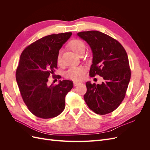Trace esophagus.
Returning a JSON list of instances; mask_svg holds the SVG:
<instances>
[{"mask_svg":"<svg viewBox=\"0 0 150 150\" xmlns=\"http://www.w3.org/2000/svg\"><path fill=\"white\" fill-rule=\"evenodd\" d=\"M81 84V83L77 82V81H74V86H78V85H79V84Z\"/></svg>","mask_w":150,"mask_h":150,"instance_id":"obj_1","label":"esophagus"}]
</instances>
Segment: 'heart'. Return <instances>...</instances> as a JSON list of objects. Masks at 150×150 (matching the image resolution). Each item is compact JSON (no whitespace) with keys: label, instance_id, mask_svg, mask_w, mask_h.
Masks as SVG:
<instances>
[{"label":"heart","instance_id":"obj_1","mask_svg":"<svg viewBox=\"0 0 150 150\" xmlns=\"http://www.w3.org/2000/svg\"><path fill=\"white\" fill-rule=\"evenodd\" d=\"M67 46L78 55L84 53L86 49V45L84 42L78 39H74L70 40ZM61 61V53L59 52L57 57V62L58 64H60ZM85 71L86 69L83 67H71L66 72L65 76L66 78L71 80L80 81L84 78Z\"/></svg>","mask_w":150,"mask_h":150}]
</instances>
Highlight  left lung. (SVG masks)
Here are the masks:
<instances>
[{
  "label": "left lung",
  "mask_w": 150,
  "mask_h": 150,
  "mask_svg": "<svg viewBox=\"0 0 150 150\" xmlns=\"http://www.w3.org/2000/svg\"><path fill=\"white\" fill-rule=\"evenodd\" d=\"M93 52L89 75L103 77L101 84L86 83L84 101L90 110L99 115L115 111L123 100L131 78L127 53L122 45L105 34L97 30L78 33Z\"/></svg>",
  "instance_id": "obj_1"
}]
</instances>
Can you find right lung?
<instances>
[{
    "label": "right lung",
    "instance_id": "obj_1",
    "mask_svg": "<svg viewBox=\"0 0 150 150\" xmlns=\"http://www.w3.org/2000/svg\"><path fill=\"white\" fill-rule=\"evenodd\" d=\"M71 33L51 34L40 39L22 52L16 70V81L23 101L35 116L54 117L65 108V97L73 87L69 80L48 85V78L57 67L59 51Z\"/></svg>",
    "mask_w": 150,
    "mask_h": 150
}]
</instances>
